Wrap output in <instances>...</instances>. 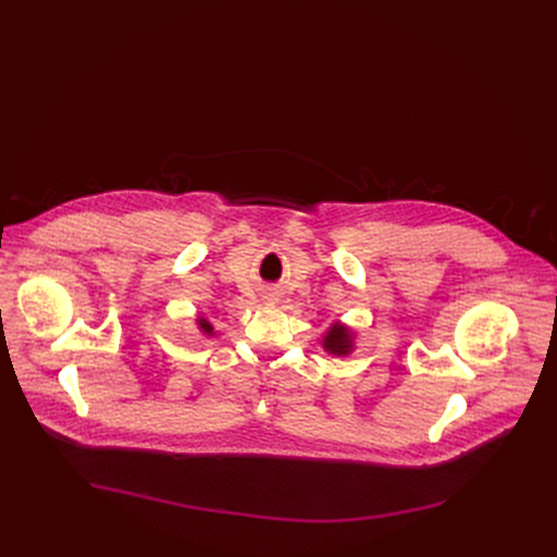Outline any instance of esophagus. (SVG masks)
<instances>
[{
    "mask_svg": "<svg viewBox=\"0 0 557 557\" xmlns=\"http://www.w3.org/2000/svg\"><path fill=\"white\" fill-rule=\"evenodd\" d=\"M264 304H276L278 301V295L274 293V289H270V293H264Z\"/></svg>",
    "mask_w": 557,
    "mask_h": 557,
    "instance_id": "obj_1",
    "label": "esophagus"
}]
</instances>
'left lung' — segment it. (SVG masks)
I'll list each match as a JSON object with an SVG mask.
<instances>
[{
	"instance_id": "left-lung-1",
	"label": "left lung",
	"mask_w": 557,
	"mask_h": 557,
	"mask_svg": "<svg viewBox=\"0 0 557 557\" xmlns=\"http://www.w3.org/2000/svg\"><path fill=\"white\" fill-rule=\"evenodd\" d=\"M351 333L344 326H333L324 337V349L335 356H347L351 351Z\"/></svg>"
}]
</instances>
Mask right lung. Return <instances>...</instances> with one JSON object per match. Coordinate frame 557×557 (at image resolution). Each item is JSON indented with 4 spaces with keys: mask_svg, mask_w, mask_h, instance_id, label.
I'll use <instances>...</instances> for the list:
<instances>
[{
    "mask_svg": "<svg viewBox=\"0 0 557 557\" xmlns=\"http://www.w3.org/2000/svg\"><path fill=\"white\" fill-rule=\"evenodd\" d=\"M197 324H199V329H201L206 335H213V326H210V322L203 320V317H201V320H197Z\"/></svg>",
    "mask_w": 557,
    "mask_h": 557,
    "instance_id": "obj_1",
    "label": "right lung"
}]
</instances>
